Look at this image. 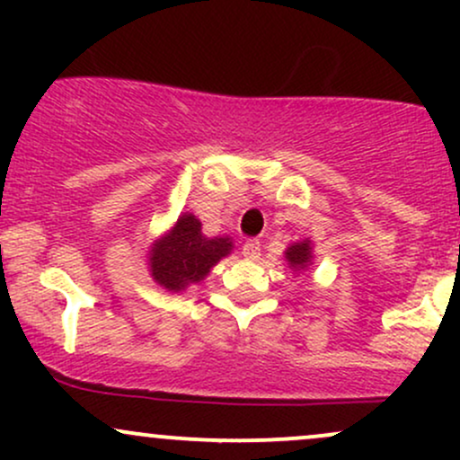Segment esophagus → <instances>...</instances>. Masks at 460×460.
Segmentation results:
<instances>
[{"label": "esophagus", "mask_w": 460, "mask_h": 460, "mask_svg": "<svg viewBox=\"0 0 460 460\" xmlns=\"http://www.w3.org/2000/svg\"><path fill=\"white\" fill-rule=\"evenodd\" d=\"M242 252H244L246 260H251V261L260 260V255H261L260 240H246L244 246H242Z\"/></svg>", "instance_id": "obj_1"}]
</instances>
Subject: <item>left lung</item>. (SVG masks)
Masks as SVG:
<instances>
[{
  "instance_id": "8db88e82",
  "label": "left lung",
  "mask_w": 460,
  "mask_h": 460,
  "mask_svg": "<svg viewBox=\"0 0 460 460\" xmlns=\"http://www.w3.org/2000/svg\"><path fill=\"white\" fill-rule=\"evenodd\" d=\"M285 257H288L289 266L296 268V270H303V268H307L309 261H311V246H309V240L298 242V244L289 246L288 252H285Z\"/></svg>"
}]
</instances>
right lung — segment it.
Masks as SVG:
<instances>
[{"label": "right lung", "mask_w": 460, "mask_h": 460, "mask_svg": "<svg viewBox=\"0 0 460 460\" xmlns=\"http://www.w3.org/2000/svg\"><path fill=\"white\" fill-rule=\"evenodd\" d=\"M229 252V237L209 240L200 234L197 216L186 214L177 220L171 234L153 244L149 266L157 283L179 292L190 283H199Z\"/></svg>", "instance_id": "1"}]
</instances>
